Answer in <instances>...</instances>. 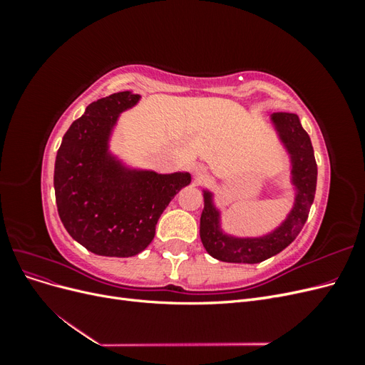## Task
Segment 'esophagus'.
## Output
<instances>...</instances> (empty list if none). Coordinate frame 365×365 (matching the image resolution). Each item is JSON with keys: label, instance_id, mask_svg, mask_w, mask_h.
I'll use <instances>...</instances> for the list:
<instances>
[{"label": "esophagus", "instance_id": "34e87169", "mask_svg": "<svg viewBox=\"0 0 365 365\" xmlns=\"http://www.w3.org/2000/svg\"><path fill=\"white\" fill-rule=\"evenodd\" d=\"M193 175L196 176V180L205 178V176H207L205 165H202V164H195V165H193Z\"/></svg>", "mask_w": 365, "mask_h": 365}]
</instances>
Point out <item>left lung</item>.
Listing matches in <instances>:
<instances>
[{"mask_svg":"<svg viewBox=\"0 0 365 365\" xmlns=\"http://www.w3.org/2000/svg\"><path fill=\"white\" fill-rule=\"evenodd\" d=\"M279 141L289 157V180L294 190V204L283 222L263 236H233L222 228V215L215 202V195L202 190L204 208L200 236L210 256L228 263H259L283 251L306 224L317 189V163L314 148L300 118L291 113L271 115Z\"/></svg>","mask_w":365,"mask_h":365,"instance_id":"obj_1","label":"left lung"}]
</instances>
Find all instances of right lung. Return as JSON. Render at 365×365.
<instances>
[{"label": "right lung", "mask_w": 365, "mask_h": 365, "mask_svg": "<svg viewBox=\"0 0 365 365\" xmlns=\"http://www.w3.org/2000/svg\"><path fill=\"white\" fill-rule=\"evenodd\" d=\"M140 98L121 91L88 105L65 132L54 163L62 224L76 242L98 256L132 257L146 250L161 213L192 181L189 172L132 168L111 150L120 114Z\"/></svg>", "instance_id": "add662e5"}]
</instances>
